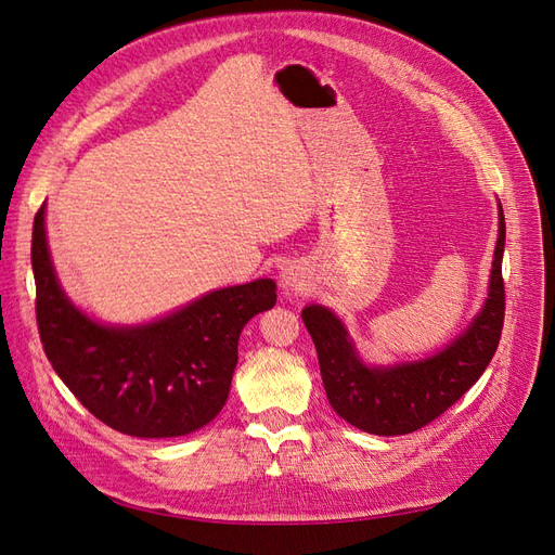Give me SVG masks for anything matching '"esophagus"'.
Instances as JSON below:
<instances>
[{
    "instance_id": "obj_1",
    "label": "esophagus",
    "mask_w": 555,
    "mask_h": 555,
    "mask_svg": "<svg viewBox=\"0 0 555 555\" xmlns=\"http://www.w3.org/2000/svg\"><path fill=\"white\" fill-rule=\"evenodd\" d=\"M282 284L292 292H304L306 289V280H304V273H300L298 266H289L284 268L282 273Z\"/></svg>"
}]
</instances>
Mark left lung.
<instances>
[{
	"label": "left lung",
	"instance_id": "1",
	"mask_svg": "<svg viewBox=\"0 0 555 555\" xmlns=\"http://www.w3.org/2000/svg\"><path fill=\"white\" fill-rule=\"evenodd\" d=\"M505 215L491 268L489 298L469 326L435 357L386 367L365 365L347 328L328 308L308 306L300 317L312 335L331 408L347 424L373 435H408L447 412L491 363L505 322Z\"/></svg>",
	"mask_w": 555,
	"mask_h": 555
}]
</instances>
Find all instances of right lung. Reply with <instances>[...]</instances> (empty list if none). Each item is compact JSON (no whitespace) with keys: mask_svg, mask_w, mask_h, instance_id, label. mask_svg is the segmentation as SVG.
<instances>
[{"mask_svg":"<svg viewBox=\"0 0 555 555\" xmlns=\"http://www.w3.org/2000/svg\"><path fill=\"white\" fill-rule=\"evenodd\" d=\"M43 215L46 206L31 231L37 324L60 379L99 422L133 438H178L210 424L229 398L241 331L275 306V282L217 289L141 326L99 324L62 292Z\"/></svg>","mask_w":555,"mask_h":555,"instance_id":"right-lung-1","label":"right lung"}]
</instances>
